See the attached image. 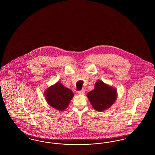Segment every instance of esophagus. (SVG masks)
<instances>
[{"instance_id":"1","label":"esophagus","mask_w":155,"mask_h":155,"mask_svg":"<svg viewBox=\"0 0 155 155\" xmlns=\"http://www.w3.org/2000/svg\"><path fill=\"white\" fill-rule=\"evenodd\" d=\"M78 94L79 95H84V94H85V90H84V89H82V90L78 91Z\"/></svg>"}]
</instances>
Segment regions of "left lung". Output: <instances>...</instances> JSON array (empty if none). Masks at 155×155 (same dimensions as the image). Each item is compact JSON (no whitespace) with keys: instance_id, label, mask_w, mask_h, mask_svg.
I'll list each match as a JSON object with an SVG mask.
<instances>
[{"instance_id":"1","label":"left lung","mask_w":155,"mask_h":155,"mask_svg":"<svg viewBox=\"0 0 155 155\" xmlns=\"http://www.w3.org/2000/svg\"><path fill=\"white\" fill-rule=\"evenodd\" d=\"M87 96L94 109L101 112L110 107L115 102L117 94L116 89L98 80L94 89L89 92Z\"/></svg>"}]
</instances>
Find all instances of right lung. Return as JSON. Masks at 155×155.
<instances>
[{
    "label": "right lung",
    "mask_w": 155,
    "mask_h": 155,
    "mask_svg": "<svg viewBox=\"0 0 155 155\" xmlns=\"http://www.w3.org/2000/svg\"><path fill=\"white\" fill-rule=\"evenodd\" d=\"M45 96L52 107L58 110L63 111L68 106L74 94L71 89L65 87L60 82H57L46 89Z\"/></svg>",
    "instance_id": "obj_1"
}]
</instances>
